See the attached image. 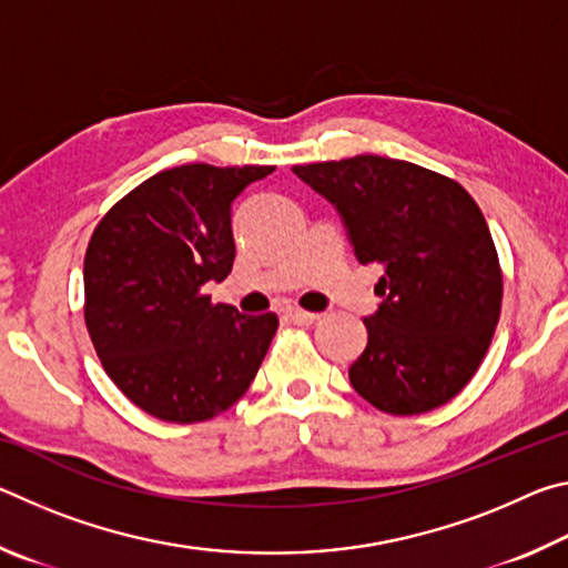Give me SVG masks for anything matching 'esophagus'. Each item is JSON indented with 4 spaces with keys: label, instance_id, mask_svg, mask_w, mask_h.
<instances>
[{
    "label": "esophagus",
    "instance_id": "obj_1",
    "mask_svg": "<svg viewBox=\"0 0 568 568\" xmlns=\"http://www.w3.org/2000/svg\"><path fill=\"white\" fill-rule=\"evenodd\" d=\"M287 318H291V321L297 323V325H313L315 321L321 318V315H318V313L301 311V307H291V311H287Z\"/></svg>",
    "mask_w": 568,
    "mask_h": 568
}]
</instances>
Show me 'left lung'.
Listing matches in <instances>:
<instances>
[{
	"label": "left lung",
	"mask_w": 568,
	"mask_h": 568,
	"mask_svg": "<svg viewBox=\"0 0 568 568\" xmlns=\"http://www.w3.org/2000/svg\"><path fill=\"white\" fill-rule=\"evenodd\" d=\"M293 172L335 207L358 263L383 265L351 386L393 416L444 406L474 378L501 313V267L474 197L381 155Z\"/></svg>",
	"instance_id": "obj_1"
}]
</instances>
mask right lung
<instances>
[{
    "instance_id": "obj_1",
    "label": "right lung",
    "mask_w": 568,
    "mask_h": 568,
    "mask_svg": "<svg viewBox=\"0 0 568 568\" xmlns=\"http://www.w3.org/2000/svg\"><path fill=\"white\" fill-rule=\"evenodd\" d=\"M275 168L180 165L124 195L84 255V321L100 361L150 416L195 423L245 396L277 315L210 303L233 271V203Z\"/></svg>"
}]
</instances>
